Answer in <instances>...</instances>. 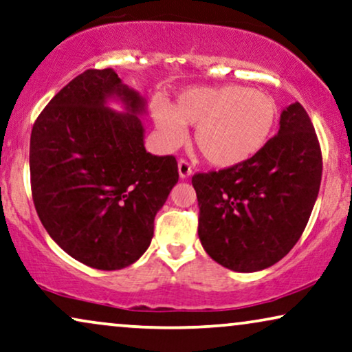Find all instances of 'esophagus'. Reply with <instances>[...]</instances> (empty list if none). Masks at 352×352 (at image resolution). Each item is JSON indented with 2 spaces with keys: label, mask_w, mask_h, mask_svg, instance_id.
<instances>
[{
  "label": "esophagus",
  "mask_w": 352,
  "mask_h": 352,
  "mask_svg": "<svg viewBox=\"0 0 352 352\" xmlns=\"http://www.w3.org/2000/svg\"><path fill=\"white\" fill-rule=\"evenodd\" d=\"M191 166L188 162L185 161V159H180L179 161V175H180V179L182 180H185V179H188V177L191 175Z\"/></svg>",
  "instance_id": "esophagus-1"
}]
</instances>
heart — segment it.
Wrapping results in <instances>:
<instances>
[{
	"instance_id": "obj_1",
	"label": "heart",
	"mask_w": 352,
	"mask_h": 352,
	"mask_svg": "<svg viewBox=\"0 0 352 352\" xmlns=\"http://www.w3.org/2000/svg\"><path fill=\"white\" fill-rule=\"evenodd\" d=\"M274 98L241 85L188 87L177 93L172 106L153 104V119L167 148H179L185 127H195V143L215 167L240 166L261 153L277 122Z\"/></svg>"
}]
</instances>
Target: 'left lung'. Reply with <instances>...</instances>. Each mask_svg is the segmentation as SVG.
Returning a JSON list of instances; mask_svg holds the SVG:
<instances>
[{"label":"left lung","instance_id":"obj_1","mask_svg":"<svg viewBox=\"0 0 352 352\" xmlns=\"http://www.w3.org/2000/svg\"><path fill=\"white\" fill-rule=\"evenodd\" d=\"M320 180V144L296 101L282 111L278 133L259 154L240 166L191 179L204 251L233 272L274 265L302 235Z\"/></svg>","mask_w":352,"mask_h":352}]
</instances>
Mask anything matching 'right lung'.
Wrapping results in <instances>:
<instances>
[{"label": "right lung", "instance_id": "right-lung-1", "mask_svg": "<svg viewBox=\"0 0 352 352\" xmlns=\"http://www.w3.org/2000/svg\"><path fill=\"white\" fill-rule=\"evenodd\" d=\"M144 96L116 70L90 69L48 102L32 129L38 217L60 250L93 269L119 270L144 254L154 217L179 182L175 157L144 148Z\"/></svg>", "mask_w": 352, "mask_h": 352}]
</instances>
